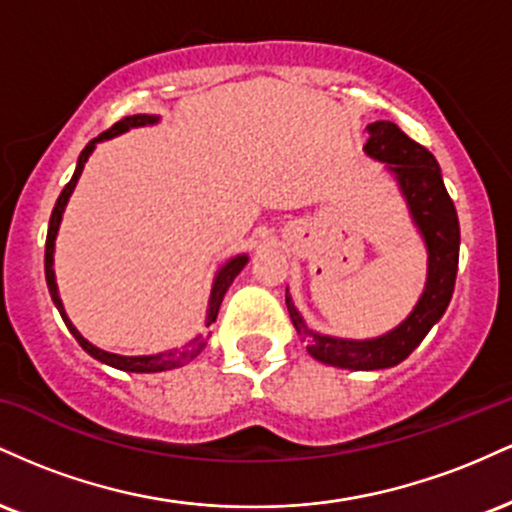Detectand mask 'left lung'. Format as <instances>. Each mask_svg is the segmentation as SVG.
I'll return each mask as SVG.
<instances>
[{
  "label": "left lung",
  "mask_w": 512,
  "mask_h": 512,
  "mask_svg": "<svg viewBox=\"0 0 512 512\" xmlns=\"http://www.w3.org/2000/svg\"><path fill=\"white\" fill-rule=\"evenodd\" d=\"M366 132L370 137L363 151L373 161L385 163L387 173L395 178L407 202L411 223L426 245L428 264L424 293L414 310L395 330L373 339H342L310 330L286 289V308L308 354L325 366L349 370L392 368L424 342L431 327L448 310L460 260V221L431 151L409 139L395 122H370Z\"/></svg>",
  "instance_id": "obj_1"
}]
</instances>
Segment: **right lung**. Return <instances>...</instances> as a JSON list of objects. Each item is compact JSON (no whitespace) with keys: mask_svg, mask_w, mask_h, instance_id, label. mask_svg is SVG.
Instances as JSON below:
<instances>
[{"mask_svg":"<svg viewBox=\"0 0 512 512\" xmlns=\"http://www.w3.org/2000/svg\"><path fill=\"white\" fill-rule=\"evenodd\" d=\"M158 120L161 117L158 115H132V117H125V120L115 122L113 127L108 129V132L98 134L96 139H91V142L86 144V149L81 151L79 161H76V170L72 175V180L64 185L62 195L57 197V204L55 209H52V216H50V228H48V240H45V279H48V289H50V296H52V303L57 305V310H60L64 325L69 327V332L74 334L76 342L81 344V349L86 351V354H91L96 361L105 363V366L110 368H117V370H127V373H161V370H173V368H180L185 366V363H190L192 358H197L199 354L204 351V346H207V334H197V337H192L190 342L182 344V346H175V349H168V351H161V354H149V356H122V354H110V351H103L98 349L96 344H91L88 339L81 337V332L76 330L72 325V320H69L67 310H64L62 305V298H60V289H57V281H55V269H52V264H55V240H57V233H60V223H62V216H64V209H67V202L69 197H72L76 182L81 178V170H84L86 161L91 158L93 149H96L101 142H108V139L113 137H120V134L129 132V129L134 127H151V125H158ZM250 257L248 255H236L231 257V260H226L221 264L219 269H216L214 274V284H211V293H209V308H207V317H204V325H211V322H216V315H219V308H221V301L223 296H226L228 286L233 284V279L243 272V267L248 264Z\"/></svg>","mask_w":512,"mask_h":512,"instance_id":"obj_1","label":"right lung"}]
</instances>
